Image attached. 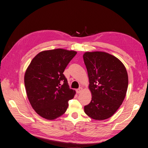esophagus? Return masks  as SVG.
I'll return each instance as SVG.
<instances>
[{"mask_svg": "<svg viewBox=\"0 0 148 148\" xmlns=\"http://www.w3.org/2000/svg\"><path fill=\"white\" fill-rule=\"evenodd\" d=\"M82 88H79V89H77L76 90V92H77V94H79V93H80V92L82 91Z\"/></svg>", "mask_w": 148, "mask_h": 148, "instance_id": "obj_1", "label": "esophagus"}]
</instances>
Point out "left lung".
Wrapping results in <instances>:
<instances>
[{
    "mask_svg": "<svg viewBox=\"0 0 148 148\" xmlns=\"http://www.w3.org/2000/svg\"><path fill=\"white\" fill-rule=\"evenodd\" d=\"M83 59L92 94V100L84 106V112L93 119L109 118L126 96L128 86L126 67L116 57L104 52H87Z\"/></svg>",
    "mask_w": 148,
    "mask_h": 148,
    "instance_id": "left-lung-1",
    "label": "left lung"
}]
</instances>
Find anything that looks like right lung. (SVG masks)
Segmentation results:
<instances>
[{"label": "right lung", "mask_w": 148, "mask_h": 148, "mask_svg": "<svg viewBox=\"0 0 148 148\" xmlns=\"http://www.w3.org/2000/svg\"><path fill=\"white\" fill-rule=\"evenodd\" d=\"M76 54L62 49L42 51L26 70L24 84L29 101L45 119L52 120L62 115L75 95L63 73Z\"/></svg>", "instance_id": "right-lung-1"}]
</instances>
